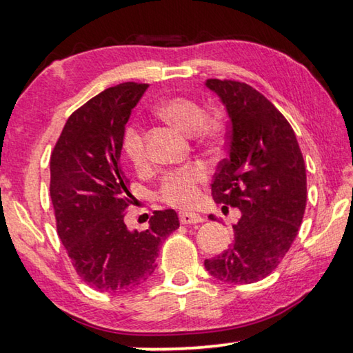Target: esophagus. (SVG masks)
Instances as JSON below:
<instances>
[{"label": "esophagus", "instance_id": "34e87169", "mask_svg": "<svg viewBox=\"0 0 353 353\" xmlns=\"http://www.w3.org/2000/svg\"><path fill=\"white\" fill-rule=\"evenodd\" d=\"M179 219H181L182 224H198L204 221V218L198 213H188V212H181L179 213Z\"/></svg>", "mask_w": 353, "mask_h": 353}]
</instances>
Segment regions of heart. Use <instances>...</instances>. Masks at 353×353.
Here are the masks:
<instances>
[{"mask_svg": "<svg viewBox=\"0 0 353 353\" xmlns=\"http://www.w3.org/2000/svg\"><path fill=\"white\" fill-rule=\"evenodd\" d=\"M159 113L172 126L185 134H193L204 119V110L187 98H172L160 104ZM205 134L210 128H205ZM123 152L129 162L137 168L146 163L145 137L137 124H128L123 132ZM207 177V171L202 165H191L187 168L171 171L165 176L160 187V198L172 207L187 208L198 199V183Z\"/></svg>", "mask_w": 353, "mask_h": 353, "instance_id": "b5f03b06", "label": "heart"}]
</instances>
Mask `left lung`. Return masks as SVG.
I'll use <instances>...</instances> for the list:
<instances>
[{"instance_id":"8db88e82","label":"left lung","mask_w":353,"mask_h":353,"mask_svg":"<svg viewBox=\"0 0 353 353\" xmlns=\"http://www.w3.org/2000/svg\"><path fill=\"white\" fill-rule=\"evenodd\" d=\"M229 117V157L212 183L216 204L241 212L229 249L204 261L232 285L265 279L288 252L307 205L305 163L290 123L261 93L238 81L207 79ZM213 221V214L208 216Z\"/></svg>"}]
</instances>
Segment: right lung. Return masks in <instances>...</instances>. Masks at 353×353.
<instances>
[{"mask_svg": "<svg viewBox=\"0 0 353 353\" xmlns=\"http://www.w3.org/2000/svg\"><path fill=\"white\" fill-rule=\"evenodd\" d=\"M146 88L124 82L97 94L68 118L51 154L59 238L79 277L101 292H126L146 282L160 244L179 227L172 208L155 212L143 232L124 221L132 194L121 163L123 132Z\"/></svg>", "mask_w": 353, "mask_h": 353, "instance_id": "add662e5", "label": "right lung"}]
</instances>
